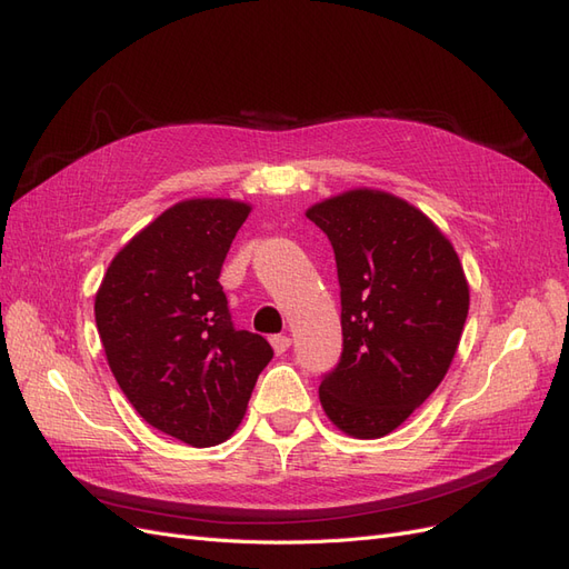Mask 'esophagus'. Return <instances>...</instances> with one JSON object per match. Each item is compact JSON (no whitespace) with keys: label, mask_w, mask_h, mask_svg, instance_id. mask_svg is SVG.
<instances>
[{"label":"esophagus","mask_w":569,"mask_h":569,"mask_svg":"<svg viewBox=\"0 0 569 569\" xmlns=\"http://www.w3.org/2000/svg\"><path fill=\"white\" fill-rule=\"evenodd\" d=\"M271 348L276 355H283L290 348V338L288 336H271Z\"/></svg>","instance_id":"34e87169"}]
</instances>
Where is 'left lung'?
Listing matches in <instances>:
<instances>
[{
    "mask_svg": "<svg viewBox=\"0 0 569 569\" xmlns=\"http://www.w3.org/2000/svg\"><path fill=\"white\" fill-rule=\"evenodd\" d=\"M329 236L343 352L319 400L355 438H381L425 402L456 357L469 286L450 240L391 192L357 188L307 209Z\"/></svg>",
    "mask_w": 569,
    "mask_h": 569,
    "instance_id": "8db88e82",
    "label": "left lung"
}]
</instances>
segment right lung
Instances as JSON below:
<instances>
[{
    "label": "right lung",
    "mask_w": 569,
    "mask_h": 569,
    "mask_svg": "<svg viewBox=\"0 0 569 569\" xmlns=\"http://www.w3.org/2000/svg\"><path fill=\"white\" fill-rule=\"evenodd\" d=\"M236 200H183L126 242L94 296L111 375L138 415L194 448L229 438L273 357L238 331L219 283L250 214Z\"/></svg>",
    "instance_id": "1"
}]
</instances>
